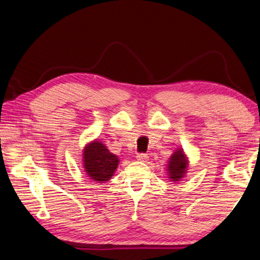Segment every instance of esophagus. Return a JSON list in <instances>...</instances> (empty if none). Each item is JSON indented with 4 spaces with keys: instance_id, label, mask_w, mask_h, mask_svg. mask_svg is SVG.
Segmentation results:
<instances>
[{
    "instance_id": "34e87169",
    "label": "esophagus",
    "mask_w": 260,
    "mask_h": 260,
    "mask_svg": "<svg viewBox=\"0 0 260 260\" xmlns=\"http://www.w3.org/2000/svg\"><path fill=\"white\" fill-rule=\"evenodd\" d=\"M136 158H137V160H139V161H146L147 154H145V153H138Z\"/></svg>"
}]
</instances>
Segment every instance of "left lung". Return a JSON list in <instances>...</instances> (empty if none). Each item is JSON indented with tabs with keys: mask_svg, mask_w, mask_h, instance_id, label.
<instances>
[{
	"mask_svg": "<svg viewBox=\"0 0 260 260\" xmlns=\"http://www.w3.org/2000/svg\"><path fill=\"white\" fill-rule=\"evenodd\" d=\"M186 169V159L183 150H177L170 156L168 164V173L169 178L173 181H180V178L184 176Z\"/></svg>",
	"mask_w": 260,
	"mask_h": 260,
	"instance_id": "obj_1",
	"label": "left lung"
}]
</instances>
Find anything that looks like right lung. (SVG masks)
<instances>
[{
  "instance_id": "1",
  "label": "right lung",
  "mask_w": 260,
  "mask_h": 260,
  "mask_svg": "<svg viewBox=\"0 0 260 260\" xmlns=\"http://www.w3.org/2000/svg\"><path fill=\"white\" fill-rule=\"evenodd\" d=\"M84 168L92 180L96 182L108 181L117 168V156L110 153L100 142H93L84 150Z\"/></svg>"
}]
</instances>
